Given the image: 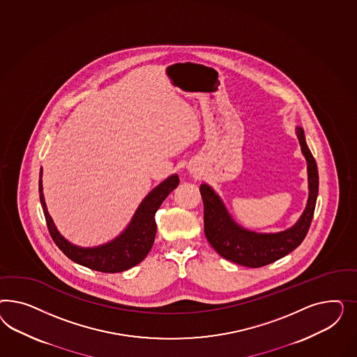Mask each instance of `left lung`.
Returning a JSON list of instances; mask_svg holds the SVG:
<instances>
[{"label":"left lung","instance_id":"obj_1","mask_svg":"<svg viewBox=\"0 0 357 357\" xmlns=\"http://www.w3.org/2000/svg\"><path fill=\"white\" fill-rule=\"evenodd\" d=\"M296 133L307 162L309 200L303 216L291 229L275 234H259L238 227L215 191L206 184L200 185L204 204V233L211 246L222 258L245 267L258 268L288 255L306 237L313 220L319 179L317 163L306 145L303 128L297 127Z\"/></svg>","mask_w":357,"mask_h":357}]
</instances>
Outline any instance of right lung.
<instances>
[{
	"label": "right lung",
	"mask_w": 357,
	"mask_h": 357,
	"mask_svg": "<svg viewBox=\"0 0 357 357\" xmlns=\"http://www.w3.org/2000/svg\"><path fill=\"white\" fill-rule=\"evenodd\" d=\"M42 174L43 170H40L39 175V197L43 206L48 231L56 246L61 250L69 259L76 261L81 266H85L90 270L106 273L130 270L148 255L157 233V225L154 218L155 212L162 204L163 200L179 184L178 175L169 176L142 200L130 225L119 237L99 248L82 249L69 243L54 227V221L50 216L44 202Z\"/></svg>",
	"instance_id": "right-lung-1"
}]
</instances>
